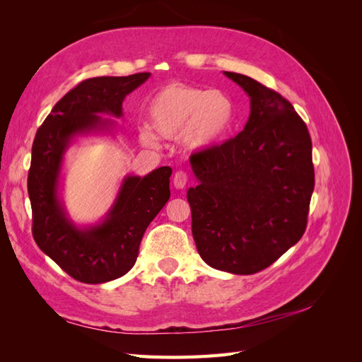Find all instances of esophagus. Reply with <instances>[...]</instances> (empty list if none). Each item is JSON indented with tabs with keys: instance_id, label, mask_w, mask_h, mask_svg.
<instances>
[{
	"instance_id": "obj_1",
	"label": "esophagus",
	"mask_w": 362,
	"mask_h": 362,
	"mask_svg": "<svg viewBox=\"0 0 362 362\" xmlns=\"http://www.w3.org/2000/svg\"><path fill=\"white\" fill-rule=\"evenodd\" d=\"M187 180H189L187 173L182 172V170H178L177 173H175V177H173L175 189H184L185 184H187Z\"/></svg>"
}]
</instances>
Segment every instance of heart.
I'll return each mask as SVG.
<instances>
[{
  "label": "heart",
  "instance_id": "heart-1",
  "mask_svg": "<svg viewBox=\"0 0 362 362\" xmlns=\"http://www.w3.org/2000/svg\"><path fill=\"white\" fill-rule=\"evenodd\" d=\"M151 127L166 139L184 136L190 149H206L222 141L235 120V107L225 92L185 84H169L149 103ZM141 144L154 148L157 137L149 129L140 133Z\"/></svg>",
  "mask_w": 362,
  "mask_h": 362
}]
</instances>
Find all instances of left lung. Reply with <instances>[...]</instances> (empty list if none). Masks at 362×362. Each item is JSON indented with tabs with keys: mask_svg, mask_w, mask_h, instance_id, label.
Instances as JSON below:
<instances>
[{
	"mask_svg": "<svg viewBox=\"0 0 362 362\" xmlns=\"http://www.w3.org/2000/svg\"><path fill=\"white\" fill-rule=\"evenodd\" d=\"M250 98L242 133L192 156V234L213 269L252 275L299 242L314 190L313 144L305 122L278 92L223 72Z\"/></svg>",
	"mask_w": 362,
	"mask_h": 362,
	"instance_id": "1",
	"label": "left lung"
}]
</instances>
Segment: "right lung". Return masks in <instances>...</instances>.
<instances>
[{"mask_svg":"<svg viewBox=\"0 0 362 362\" xmlns=\"http://www.w3.org/2000/svg\"><path fill=\"white\" fill-rule=\"evenodd\" d=\"M149 76L141 72L81 81L54 105L33 141L28 170L33 237L43 254L84 284L117 279L134 266L148 225L170 198L172 169L163 166L144 178L128 175L103 221L78 226L60 198L64 154L75 137L112 133L115 120L100 115L122 117L125 96Z\"/></svg>","mask_w":362,"mask_h":362,"instance_id":"add662e5","label":"right lung"}]
</instances>
